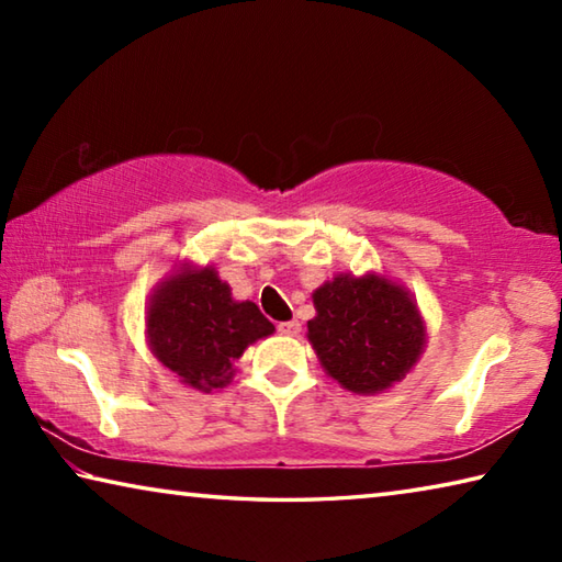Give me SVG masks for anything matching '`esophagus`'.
Segmentation results:
<instances>
[{
  "label": "esophagus",
  "mask_w": 562,
  "mask_h": 562,
  "mask_svg": "<svg viewBox=\"0 0 562 562\" xmlns=\"http://www.w3.org/2000/svg\"><path fill=\"white\" fill-rule=\"evenodd\" d=\"M280 335H288V337H297L302 331V322L300 319H290V322H280L278 325Z\"/></svg>",
  "instance_id": "esophagus-1"
}]
</instances>
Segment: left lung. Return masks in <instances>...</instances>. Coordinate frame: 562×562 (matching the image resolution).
Wrapping results in <instances>:
<instances>
[{"label":"left lung","mask_w":562,"mask_h":562,"mask_svg":"<svg viewBox=\"0 0 562 562\" xmlns=\"http://www.w3.org/2000/svg\"><path fill=\"white\" fill-rule=\"evenodd\" d=\"M312 300L317 317L307 322L310 345L347 392H384L422 357L426 325L402 284L376 272L337 274Z\"/></svg>","instance_id":"left-lung-1"}]
</instances>
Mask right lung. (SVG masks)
Masks as SVG:
<instances>
[{
    "label": "right lung",
    "instance_id": "right-lung-1",
    "mask_svg": "<svg viewBox=\"0 0 562 562\" xmlns=\"http://www.w3.org/2000/svg\"><path fill=\"white\" fill-rule=\"evenodd\" d=\"M274 331L255 302L233 300L215 268L183 265L150 294L148 347L186 386L213 392L231 384L243 351Z\"/></svg>",
    "mask_w": 562,
    "mask_h": 562
}]
</instances>
